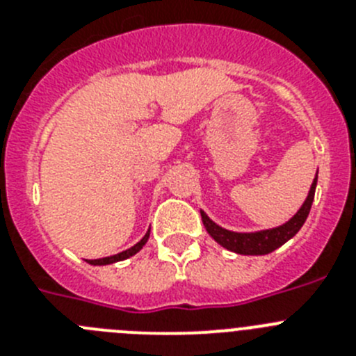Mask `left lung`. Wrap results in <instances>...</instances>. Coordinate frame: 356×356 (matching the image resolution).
<instances>
[{
  "mask_svg": "<svg viewBox=\"0 0 356 356\" xmlns=\"http://www.w3.org/2000/svg\"><path fill=\"white\" fill-rule=\"evenodd\" d=\"M316 185L317 175L316 178H314L310 193H308L307 200H305V203L301 205V209L296 212V216L292 217V219H289L285 225L278 226V228L262 229V232H254V234H237V232H229V229H225L219 225H216L203 210H201V221L205 225L210 237H212L217 244H221L222 248H226V250L234 251V253L238 254H267L271 253V251L278 250L280 246H284L289 238H292L298 232H300V228L305 225V221H307L308 212L312 209Z\"/></svg>",
  "mask_w": 356,
  "mask_h": 356,
  "instance_id": "1",
  "label": "left lung"
}]
</instances>
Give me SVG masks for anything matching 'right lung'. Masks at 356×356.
Masks as SVG:
<instances>
[{
    "label": "right lung",
    "instance_id": "1",
    "mask_svg": "<svg viewBox=\"0 0 356 356\" xmlns=\"http://www.w3.org/2000/svg\"><path fill=\"white\" fill-rule=\"evenodd\" d=\"M147 238H149V232H147L146 235H144L143 238H140L135 246H131L130 250L122 251V253H118V254H112V257H105V259H96V260H87L89 264H92V266H106V264H114V262H121V260L124 259H130V257H134L137 251L143 250V246L147 242Z\"/></svg>",
    "mask_w": 356,
    "mask_h": 356
}]
</instances>
